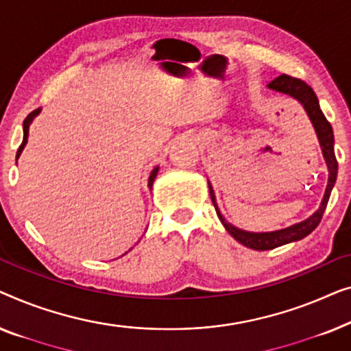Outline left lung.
<instances>
[{
    "mask_svg": "<svg viewBox=\"0 0 351 351\" xmlns=\"http://www.w3.org/2000/svg\"><path fill=\"white\" fill-rule=\"evenodd\" d=\"M270 90L274 92H280L283 95H288L294 100H298L300 105L304 106L305 112H307L310 122L313 124L315 132H317L319 146H322L323 151V157L326 160V165H328V171H329V178H328V186H326V192L324 197L322 200V205L319 208L315 211V213L307 218L305 221H300V223L286 227V229H280V230H274V232H248V230H241L239 227L232 226L230 223H227L224 219V216L221 215V211L216 205V197L213 192V187L208 182L210 187V197L211 202H213L216 213H218V218L221 219V223L227 229V232L234 237V239L239 241V243L245 245L246 248L256 250V251H267V250H274L276 246L291 243V241H298L302 240L304 237H307L308 234L317 229V226L319 224V221L323 218V213L326 210V205H328L330 191H332L334 182L337 180V159H335L334 154V133H332V127L326 119L323 111L319 110V103L318 98L315 95L313 88L305 84L304 81H300L298 77H291L288 75H281L278 77H275L272 82L267 86Z\"/></svg>",
    "mask_w": 351,
    "mask_h": 351,
    "instance_id": "1",
    "label": "left lung"
}]
</instances>
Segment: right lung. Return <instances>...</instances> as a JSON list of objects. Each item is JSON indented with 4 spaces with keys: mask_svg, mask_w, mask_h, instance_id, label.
Instances as JSON below:
<instances>
[{
    "mask_svg": "<svg viewBox=\"0 0 351 351\" xmlns=\"http://www.w3.org/2000/svg\"><path fill=\"white\" fill-rule=\"evenodd\" d=\"M39 111H41V110H39V108H38V110H34L33 112H29V114L27 116V119L23 121V141H22V145H21V147H19V151H17V159H19V157H21L23 147H25L27 141H28V128H29V124H32V121L39 114ZM157 171H159V167H156V169L151 171L149 180H147V186H149V189H152V182H154V180H156Z\"/></svg>",
    "mask_w": 351,
    "mask_h": 351,
    "instance_id": "obj_1",
    "label": "right lung"
}]
</instances>
